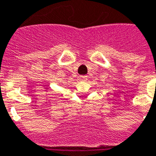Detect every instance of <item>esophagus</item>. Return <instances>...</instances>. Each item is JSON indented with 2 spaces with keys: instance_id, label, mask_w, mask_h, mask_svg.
I'll use <instances>...</instances> for the list:
<instances>
[{
  "instance_id": "34e87169",
  "label": "esophagus",
  "mask_w": 156,
  "mask_h": 156,
  "mask_svg": "<svg viewBox=\"0 0 156 156\" xmlns=\"http://www.w3.org/2000/svg\"><path fill=\"white\" fill-rule=\"evenodd\" d=\"M86 80H87V76H80V81H86Z\"/></svg>"
}]
</instances>
